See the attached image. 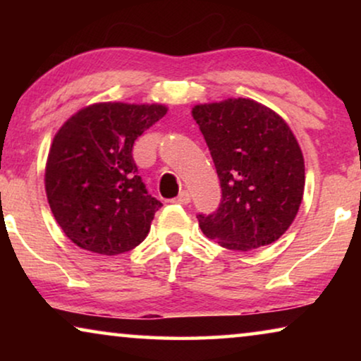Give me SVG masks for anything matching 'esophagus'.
<instances>
[{"mask_svg":"<svg viewBox=\"0 0 361 361\" xmlns=\"http://www.w3.org/2000/svg\"><path fill=\"white\" fill-rule=\"evenodd\" d=\"M172 202H174V204L187 205V204H189V202H190V194H189V192H187V190H182V192H180V194H179V195H177V197H176V199H174V200H172Z\"/></svg>","mask_w":361,"mask_h":361,"instance_id":"34e87169","label":"esophagus"}]
</instances>
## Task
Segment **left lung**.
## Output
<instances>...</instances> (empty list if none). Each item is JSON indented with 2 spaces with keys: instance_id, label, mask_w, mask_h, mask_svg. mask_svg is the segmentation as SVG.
<instances>
[{
  "instance_id": "8db88e82",
  "label": "left lung",
  "mask_w": 361,
  "mask_h": 361,
  "mask_svg": "<svg viewBox=\"0 0 361 361\" xmlns=\"http://www.w3.org/2000/svg\"><path fill=\"white\" fill-rule=\"evenodd\" d=\"M214 159L221 200L199 214L207 238L236 251L271 245L293 224L304 195V157L293 131L250 98L192 108Z\"/></svg>"
}]
</instances>
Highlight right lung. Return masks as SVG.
Instances as JSON below:
<instances>
[{
    "mask_svg": "<svg viewBox=\"0 0 361 361\" xmlns=\"http://www.w3.org/2000/svg\"><path fill=\"white\" fill-rule=\"evenodd\" d=\"M166 113L156 103H95L57 131L46 164V194L57 224L77 246L120 255L149 233L162 204L137 176L133 145Z\"/></svg>",
    "mask_w": 361,
    "mask_h": 361,
    "instance_id": "right-lung-1",
    "label": "right lung"
}]
</instances>
